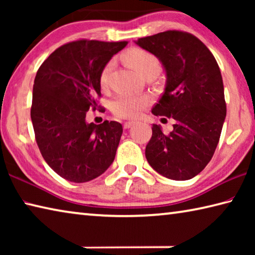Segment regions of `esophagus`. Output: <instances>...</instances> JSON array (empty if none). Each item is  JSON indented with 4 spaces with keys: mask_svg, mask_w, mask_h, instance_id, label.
<instances>
[{
    "mask_svg": "<svg viewBox=\"0 0 255 255\" xmlns=\"http://www.w3.org/2000/svg\"><path fill=\"white\" fill-rule=\"evenodd\" d=\"M135 124H136L135 122H126V123L124 124V128H125V129H128V128L132 127Z\"/></svg>",
    "mask_w": 255,
    "mask_h": 255,
    "instance_id": "34e87169",
    "label": "esophagus"
}]
</instances>
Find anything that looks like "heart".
I'll return each mask as SVG.
<instances>
[{
    "label": "heart",
    "instance_id": "heart-1",
    "mask_svg": "<svg viewBox=\"0 0 255 255\" xmlns=\"http://www.w3.org/2000/svg\"><path fill=\"white\" fill-rule=\"evenodd\" d=\"M123 58L129 66L133 68L139 75H144L148 72L159 71V62L153 54L144 49L131 48L124 54ZM112 68V62L107 63L100 74V85L105 89L109 80V74ZM147 96L123 93L112 101L111 109L116 116L122 118H136L141 114L149 103Z\"/></svg>",
    "mask_w": 255,
    "mask_h": 255
}]
</instances>
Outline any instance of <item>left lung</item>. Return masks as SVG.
Segmentation results:
<instances>
[{
    "label": "left lung",
    "instance_id": "left-lung-1",
    "mask_svg": "<svg viewBox=\"0 0 255 255\" xmlns=\"http://www.w3.org/2000/svg\"><path fill=\"white\" fill-rule=\"evenodd\" d=\"M135 44L157 57L165 72L164 93L153 107V115L175 120L169 135H164L159 125H153L146 158L167 179H192L213 157L225 122L218 64L210 50L188 32L169 30Z\"/></svg>",
    "mask_w": 255,
    "mask_h": 255
}]
</instances>
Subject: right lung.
Masks as SVG:
<instances>
[{
  "instance_id": "right-lung-1",
  "label": "right lung",
  "mask_w": 255,
  "mask_h": 255,
  "mask_svg": "<svg viewBox=\"0 0 255 255\" xmlns=\"http://www.w3.org/2000/svg\"><path fill=\"white\" fill-rule=\"evenodd\" d=\"M127 41L77 40L56 49L34 77L31 122L38 147L59 176L75 183L105 173L114 162L123 126L86 122L98 107L100 74Z\"/></svg>"
}]
</instances>
